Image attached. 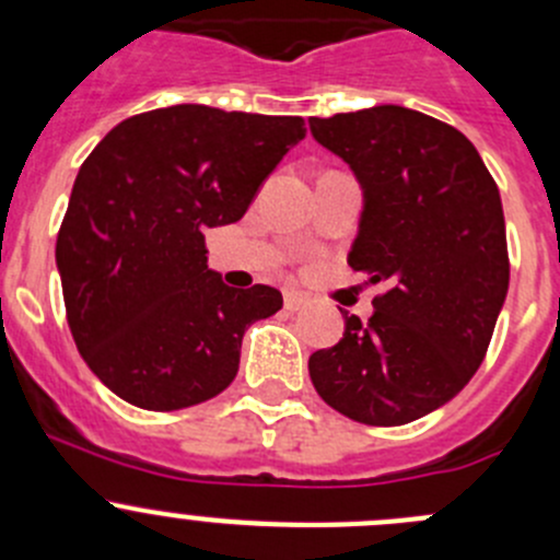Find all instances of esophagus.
Returning <instances> with one entry per match:
<instances>
[{"label":"esophagus","mask_w":560,"mask_h":560,"mask_svg":"<svg viewBox=\"0 0 560 560\" xmlns=\"http://www.w3.org/2000/svg\"><path fill=\"white\" fill-rule=\"evenodd\" d=\"M306 303H308V298L303 295V292H298V290H287L284 292V308H287V312H301Z\"/></svg>","instance_id":"esophagus-1"}]
</instances>
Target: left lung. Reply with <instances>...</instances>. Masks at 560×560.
Here are the masks:
<instances>
[{"instance_id":"8db88e82","label":"left lung","mask_w":560,"mask_h":560,"mask_svg":"<svg viewBox=\"0 0 560 560\" xmlns=\"http://www.w3.org/2000/svg\"><path fill=\"white\" fill-rule=\"evenodd\" d=\"M363 186L352 270L385 284L369 322L308 358L316 393L365 425H406L468 385L510 287L499 186L471 140L400 105L312 118Z\"/></svg>"}]
</instances>
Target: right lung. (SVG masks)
Masks as SVG:
<instances>
[{"mask_svg":"<svg viewBox=\"0 0 560 560\" xmlns=\"http://www.w3.org/2000/svg\"><path fill=\"white\" fill-rule=\"evenodd\" d=\"M303 138L301 116L173 105L116 124L86 156L56 268L78 352L118 398L175 411L235 380L246 327L284 301L224 284L206 230L238 222Z\"/></svg>","mask_w":560,"mask_h":560,"instance_id":"add662e5","label":"right lung"}]
</instances>
